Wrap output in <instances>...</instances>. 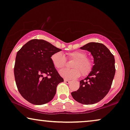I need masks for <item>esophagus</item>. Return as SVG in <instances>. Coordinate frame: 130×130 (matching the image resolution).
Listing matches in <instances>:
<instances>
[{"label": "esophagus", "instance_id": "esophagus-1", "mask_svg": "<svg viewBox=\"0 0 130 130\" xmlns=\"http://www.w3.org/2000/svg\"><path fill=\"white\" fill-rule=\"evenodd\" d=\"M64 82H65V83H66V84H69L70 82V80H69L64 79Z\"/></svg>", "mask_w": 130, "mask_h": 130}]
</instances>
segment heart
Returning <instances> with one entry per match:
<instances>
[{"instance_id": "heart-1", "label": "heart", "mask_w": 130, "mask_h": 130, "mask_svg": "<svg viewBox=\"0 0 130 130\" xmlns=\"http://www.w3.org/2000/svg\"><path fill=\"white\" fill-rule=\"evenodd\" d=\"M67 59L73 60L71 69H64L60 71V75L66 79H75L79 77L80 74L83 76L88 75L91 72L93 63L87 54L81 51H75L67 53ZM53 65L57 69H61L66 66V59L63 53L58 52L51 56Z\"/></svg>"}]
</instances>
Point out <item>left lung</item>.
<instances>
[{"label": "left lung", "instance_id": "1", "mask_svg": "<svg viewBox=\"0 0 130 130\" xmlns=\"http://www.w3.org/2000/svg\"><path fill=\"white\" fill-rule=\"evenodd\" d=\"M80 49L91 53L94 65L88 76L80 80L79 88L71 94L80 103L94 104L102 100L110 90L115 74L114 56L101 43H88Z\"/></svg>", "mask_w": 130, "mask_h": 130}]
</instances>
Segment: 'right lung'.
I'll list each match as a JSON object with an SVG mask.
<instances>
[{
    "instance_id": "add662e5",
    "label": "right lung",
    "mask_w": 130,
    "mask_h": 130,
    "mask_svg": "<svg viewBox=\"0 0 130 130\" xmlns=\"http://www.w3.org/2000/svg\"><path fill=\"white\" fill-rule=\"evenodd\" d=\"M60 51L45 40L32 39L17 52L15 80L20 94L30 103L41 105L50 102L58 84L64 81L51 58Z\"/></svg>"
}]
</instances>
